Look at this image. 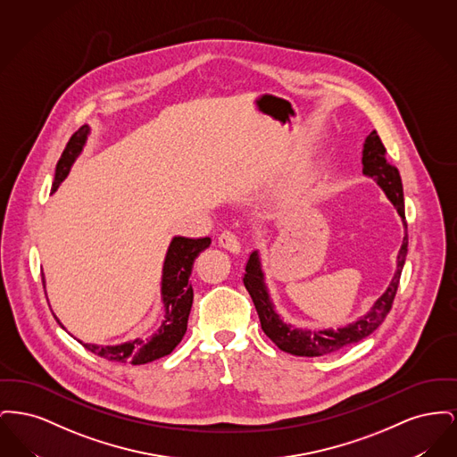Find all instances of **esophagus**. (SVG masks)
<instances>
[{"label": "esophagus", "instance_id": "obj_1", "mask_svg": "<svg viewBox=\"0 0 457 457\" xmlns=\"http://www.w3.org/2000/svg\"><path fill=\"white\" fill-rule=\"evenodd\" d=\"M219 245L222 246V248H226V250H229V252H233V253H238L239 248V241L231 231H224V233H220L219 235Z\"/></svg>", "mask_w": 457, "mask_h": 457}]
</instances>
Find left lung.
Listing matches in <instances>:
<instances>
[{
  "label": "left lung",
  "instance_id": "obj_1",
  "mask_svg": "<svg viewBox=\"0 0 457 457\" xmlns=\"http://www.w3.org/2000/svg\"><path fill=\"white\" fill-rule=\"evenodd\" d=\"M363 174L373 178L377 185L386 192L387 198L397 209L399 216L404 224V238L397 255V270L392 278L389 287L386 293L373 303L369 313L360 317L356 322L339 328H324V330H308V328H296L283 322V319L274 310V304L269 298L267 286L263 283V272H262L259 252H253L245 267V278L243 284L246 291L250 293L253 304L257 308L259 319H261L262 330L265 336L286 353L296 354V356H326L336 351L348 348L351 345H356L358 341L365 339L377 327L380 326L387 313L391 312L392 302L397 293V286L401 279V272L408 255V224L404 216V196H403V181L395 166L389 164L386 157V147L373 130L367 137L363 145Z\"/></svg>",
  "mask_w": 457,
  "mask_h": 457
}]
</instances>
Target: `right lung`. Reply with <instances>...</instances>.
<instances>
[{"mask_svg":"<svg viewBox=\"0 0 457 457\" xmlns=\"http://www.w3.org/2000/svg\"><path fill=\"white\" fill-rule=\"evenodd\" d=\"M88 127L84 125L71 135L66 144L65 151L62 154L58 164L54 183L51 194L58 190L60 183L66 178L71 164L75 162L77 155L82 153V147L87 140ZM211 245V238H183L176 237L171 241L164 267H162V281H161V295L164 303V320L157 332L151 337H137L129 343L118 346H97V345H86L84 348L101 356L108 361L123 363V365H145L154 360H159L170 354L183 339L188 324V315L194 303V289L190 281L192 267L196 255ZM46 283L43 278V284ZM46 286V284H44ZM58 324H62L58 320Z\"/></svg>","mask_w":457,"mask_h":457,"instance_id":"1","label":"right lung"}]
</instances>
